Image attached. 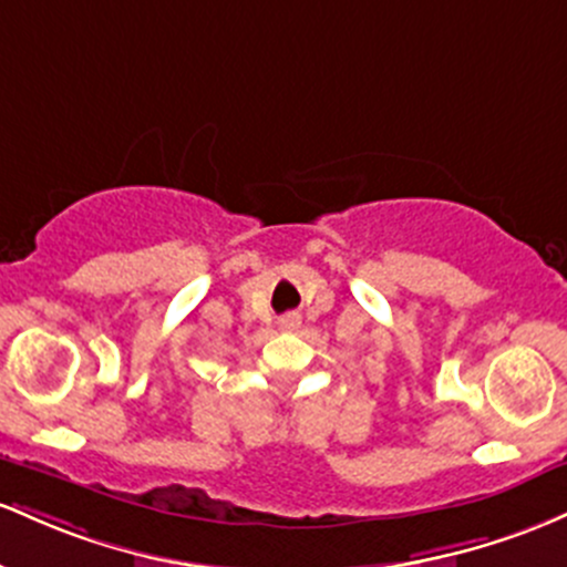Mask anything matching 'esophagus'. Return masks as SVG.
<instances>
[{
    "instance_id": "34e87169",
    "label": "esophagus",
    "mask_w": 567,
    "mask_h": 567,
    "mask_svg": "<svg viewBox=\"0 0 567 567\" xmlns=\"http://www.w3.org/2000/svg\"><path fill=\"white\" fill-rule=\"evenodd\" d=\"M281 329H286V332H291V329H297L302 323V318H300V313H286V316H281Z\"/></svg>"
}]
</instances>
